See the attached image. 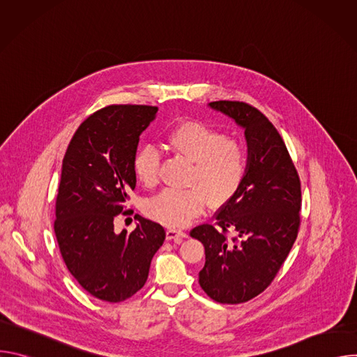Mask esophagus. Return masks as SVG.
Returning a JSON list of instances; mask_svg holds the SVG:
<instances>
[{"mask_svg":"<svg viewBox=\"0 0 357 357\" xmlns=\"http://www.w3.org/2000/svg\"><path fill=\"white\" fill-rule=\"evenodd\" d=\"M185 237H188V234L185 231H182V230H178V229H168L167 230V240L181 241Z\"/></svg>","mask_w":357,"mask_h":357,"instance_id":"obj_1","label":"esophagus"}]
</instances>
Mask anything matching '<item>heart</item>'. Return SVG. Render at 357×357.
Returning <instances> with one entry per match:
<instances>
[{
    "instance_id": "heart-1",
    "label": "heart",
    "mask_w": 357,
    "mask_h": 357,
    "mask_svg": "<svg viewBox=\"0 0 357 357\" xmlns=\"http://www.w3.org/2000/svg\"><path fill=\"white\" fill-rule=\"evenodd\" d=\"M169 146L192 162L188 189L168 188L145 203V213L168 226H186L206 206H223L241 188L248 171V151L240 141L200 121H183L168 137ZM160 152L141 148L132 162L137 179L154 186L160 174Z\"/></svg>"
}]
</instances>
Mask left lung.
<instances>
[{"mask_svg":"<svg viewBox=\"0 0 357 357\" xmlns=\"http://www.w3.org/2000/svg\"><path fill=\"white\" fill-rule=\"evenodd\" d=\"M209 107L244 130L248 171L236 196L215 216L219 227L197 226L190 237L205 247L202 289L216 302L241 303L271 284L294 245L301 182L281 135L263 113L241 101H212ZM227 229L236 236L231 241Z\"/></svg>","mask_w":357,"mask_h":357,"instance_id":"8db88e82","label":"left lung"}]
</instances>
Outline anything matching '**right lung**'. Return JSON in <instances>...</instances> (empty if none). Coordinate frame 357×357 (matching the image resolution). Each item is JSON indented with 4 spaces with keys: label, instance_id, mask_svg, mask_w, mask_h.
<instances>
[{
    "label": "right lung",
    "instance_id": "obj_1",
    "mask_svg": "<svg viewBox=\"0 0 357 357\" xmlns=\"http://www.w3.org/2000/svg\"><path fill=\"white\" fill-rule=\"evenodd\" d=\"M157 112L152 106L96 112L80 124L63 158L55 234L70 274L101 301L121 302L139 291L165 240L160 223L139 215L131 233L114 231V219L135 188L139 135Z\"/></svg>",
    "mask_w": 357,
    "mask_h": 357
}]
</instances>
